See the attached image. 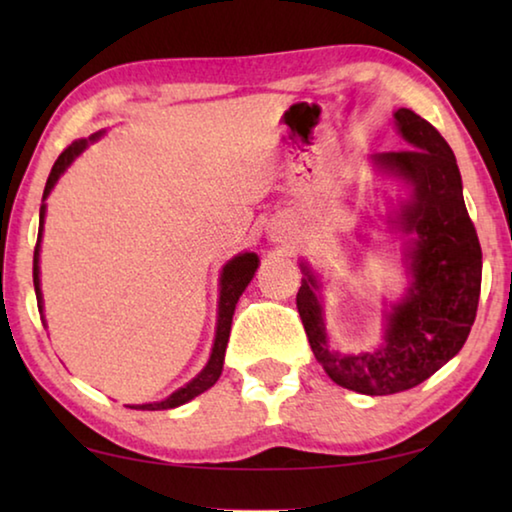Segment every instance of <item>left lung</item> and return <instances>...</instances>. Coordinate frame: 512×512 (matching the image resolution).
I'll list each match as a JSON object with an SVG mask.
<instances>
[{
    "instance_id": "obj_1",
    "label": "left lung",
    "mask_w": 512,
    "mask_h": 512,
    "mask_svg": "<svg viewBox=\"0 0 512 512\" xmlns=\"http://www.w3.org/2000/svg\"><path fill=\"white\" fill-rule=\"evenodd\" d=\"M395 126L411 149L372 155L379 171L409 185V201L395 223L406 235L411 287L388 311L384 343L363 354L329 348L320 284L302 262L296 296L314 357L329 379L361 395H393L422 384L456 357L476 318L481 293V246L463 201L461 171L445 137L409 108L395 112Z\"/></svg>"
}]
</instances>
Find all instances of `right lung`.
Instances as JSON below:
<instances>
[{
    "instance_id": "add662e5",
    "label": "right lung",
    "mask_w": 512,
    "mask_h": 512,
    "mask_svg": "<svg viewBox=\"0 0 512 512\" xmlns=\"http://www.w3.org/2000/svg\"><path fill=\"white\" fill-rule=\"evenodd\" d=\"M103 131L90 135L88 140H76L67 146V149L58 155V160L51 167V173L47 178L45 185V194L42 198H47L51 189L58 183V178L63 176L65 169L72 164L79 155L88 149V144L99 140ZM45 210L47 205H40V228H38V244L36 250H33V287H36V298H38V309L42 314V291H40V239H42V225H45ZM259 266V257L255 253H241L237 257H232L228 264L223 266L221 271V291H219V320H216V336H214V348L210 354V361L207 366L198 372V375L189 381L187 386L178 388L176 393H171L167 400L162 402H151V404H133L131 409L137 411H167V409H176L180 404H187L189 400H194L196 395L205 393L207 388H212L216 384V379L221 377L223 370V359H225V348H228V339H230V325H232V316H235V307L239 302V296L244 293V289L253 280V275Z\"/></svg>"
}]
</instances>
